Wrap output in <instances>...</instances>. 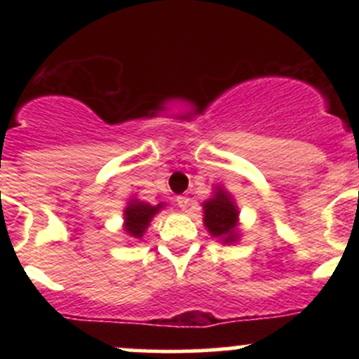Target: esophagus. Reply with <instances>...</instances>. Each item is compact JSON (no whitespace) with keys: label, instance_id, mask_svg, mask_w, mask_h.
<instances>
[{"label":"esophagus","instance_id":"esophagus-1","mask_svg":"<svg viewBox=\"0 0 359 359\" xmlns=\"http://www.w3.org/2000/svg\"><path fill=\"white\" fill-rule=\"evenodd\" d=\"M175 201H177V205H179L182 210H186L187 206H189V198H187V196H177Z\"/></svg>","mask_w":359,"mask_h":359}]
</instances>
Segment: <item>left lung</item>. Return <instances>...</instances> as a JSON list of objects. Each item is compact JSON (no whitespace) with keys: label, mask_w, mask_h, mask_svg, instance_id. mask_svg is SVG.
<instances>
[{"label":"left lung","mask_w":359,"mask_h":359,"mask_svg":"<svg viewBox=\"0 0 359 359\" xmlns=\"http://www.w3.org/2000/svg\"><path fill=\"white\" fill-rule=\"evenodd\" d=\"M236 206L224 191L217 189L215 198L205 203V226L208 227L212 236L222 238L226 243L236 240Z\"/></svg>","instance_id":"1"}]
</instances>
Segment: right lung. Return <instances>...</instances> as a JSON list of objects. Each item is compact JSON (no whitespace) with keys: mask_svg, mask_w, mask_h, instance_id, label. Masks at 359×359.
I'll return each mask as SVG.
<instances>
[{"mask_svg":"<svg viewBox=\"0 0 359 359\" xmlns=\"http://www.w3.org/2000/svg\"><path fill=\"white\" fill-rule=\"evenodd\" d=\"M161 208V205L151 206L147 203H137L132 201L128 205V208L125 210V229L130 236L140 238L142 233L146 231V227L149 226L151 219H153L154 213Z\"/></svg>","mask_w":359,"mask_h":359,"instance_id":"add662e5","label":"right lung"}]
</instances>
